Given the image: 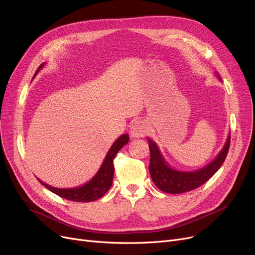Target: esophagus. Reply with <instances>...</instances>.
Instances as JSON below:
<instances>
[{"instance_id":"34e87169","label":"esophagus","mask_w":255,"mask_h":255,"mask_svg":"<svg viewBox=\"0 0 255 255\" xmlns=\"http://www.w3.org/2000/svg\"><path fill=\"white\" fill-rule=\"evenodd\" d=\"M146 132H147V126L144 121L137 120L135 123L131 124L130 129H129V134L131 138H141L145 136Z\"/></svg>"}]
</instances>
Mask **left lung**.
<instances>
[{"instance_id":"1","label":"left lung","mask_w":255,"mask_h":255,"mask_svg":"<svg viewBox=\"0 0 255 255\" xmlns=\"http://www.w3.org/2000/svg\"><path fill=\"white\" fill-rule=\"evenodd\" d=\"M215 75L222 82L218 72H215ZM147 142L150 151L149 172L154 185L165 193L180 194L200 187L219 170L229 149L230 134H228L223 148L215 159L204 167L193 171L178 170L171 167L165 160L157 144L148 137Z\"/></svg>"}]
</instances>
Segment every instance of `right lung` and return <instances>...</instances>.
Returning a JSON list of instances; mask_svg holds the SVG:
<instances>
[{
  "label": "right lung",
  "instance_id": "right-lung-1",
  "mask_svg": "<svg viewBox=\"0 0 255 255\" xmlns=\"http://www.w3.org/2000/svg\"><path fill=\"white\" fill-rule=\"evenodd\" d=\"M45 64L46 63H42L39 66L33 79L44 67ZM128 134H123L119 138H117L115 142L112 144L110 149L108 150L98 172H96L95 175L91 179H89L86 184H84L82 186L75 188H56L45 184L44 181H42L38 177L37 179L47 190H50L51 192L55 193L56 195L65 198L67 200L78 202H90L98 200L99 198L103 197L105 195V193L111 188L114 175L113 160L117 152L123 148L125 145L128 143Z\"/></svg>",
  "mask_w": 255,
  "mask_h": 255
}]
</instances>
